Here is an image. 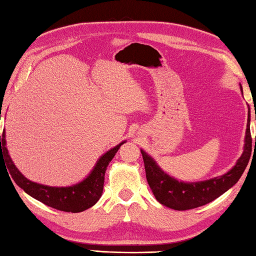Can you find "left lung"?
I'll return each mask as SVG.
<instances>
[{
  "instance_id": "left-lung-1",
  "label": "left lung",
  "mask_w": 256,
  "mask_h": 256,
  "mask_svg": "<svg viewBox=\"0 0 256 256\" xmlns=\"http://www.w3.org/2000/svg\"><path fill=\"white\" fill-rule=\"evenodd\" d=\"M140 152L144 164L147 182L159 203L176 210H192L196 207L206 205L235 185L248 166L250 152H252L250 112L246 134H245L244 152L236 162V165L223 176L197 182H178L174 177L164 172L150 156H148L144 150Z\"/></svg>"
}]
</instances>
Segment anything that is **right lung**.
Returning a JSON list of instances; mask_svg holds the SVG:
<instances>
[{
	"instance_id": "right-lung-1",
	"label": "right lung",
	"mask_w": 256,
	"mask_h": 256,
	"mask_svg": "<svg viewBox=\"0 0 256 256\" xmlns=\"http://www.w3.org/2000/svg\"><path fill=\"white\" fill-rule=\"evenodd\" d=\"M124 142H126L119 144L118 146L110 149L104 156H101L92 172L86 180L79 184L69 187H51L36 184V182L26 180L18 172L8 156L4 132L0 136V157L1 155L2 157L4 156L6 164L14 182L26 194L52 208L68 212V213H79V212L90 208L99 200L104 190L106 170Z\"/></svg>"
}]
</instances>
